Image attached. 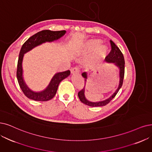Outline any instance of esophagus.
<instances>
[{
  "mask_svg": "<svg viewBox=\"0 0 152 152\" xmlns=\"http://www.w3.org/2000/svg\"><path fill=\"white\" fill-rule=\"evenodd\" d=\"M80 71L79 68L78 67V66H75V67L72 68L71 69V73L72 74H75V73H78Z\"/></svg>",
  "mask_w": 152,
  "mask_h": 152,
  "instance_id": "34e87169",
  "label": "esophagus"
}]
</instances>
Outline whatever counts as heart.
Listing matches in <instances>:
<instances>
[{"label": "heart", "instance_id": "heart-1", "mask_svg": "<svg viewBox=\"0 0 152 152\" xmlns=\"http://www.w3.org/2000/svg\"><path fill=\"white\" fill-rule=\"evenodd\" d=\"M100 42L98 40H92L88 42L86 46V50H94L99 46ZM102 50H105V48L104 47H101Z\"/></svg>", "mask_w": 152, "mask_h": 152}]
</instances>
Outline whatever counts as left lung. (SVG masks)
<instances>
[{
	"mask_svg": "<svg viewBox=\"0 0 152 152\" xmlns=\"http://www.w3.org/2000/svg\"><path fill=\"white\" fill-rule=\"evenodd\" d=\"M110 44H111V51L110 52L107 57L105 58V61L107 63H113L115 65L117 66L119 70H120V82H119V86L118 88L116 91L109 97L108 99L97 102H92L87 100L85 96V88H82L80 92L78 93V98L83 103V104H86L88 106L90 107H102L105 106L108 104L110 102L115 95H117L120 88L122 87L123 82H124V74H125V60L123 56V53L120 51L119 48L115 44L114 42L112 40H110ZM82 77L85 78V82L87 81V72H83L82 74ZM85 86H86V83H85Z\"/></svg>",
	"mask_w": 152,
	"mask_h": 152,
	"instance_id": "1",
	"label": "left lung"
}]
</instances>
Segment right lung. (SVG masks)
Returning <instances> with one entry per match:
<instances>
[{
    "mask_svg": "<svg viewBox=\"0 0 152 152\" xmlns=\"http://www.w3.org/2000/svg\"><path fill=\"white\" fill-rule=\"evenodd\" d=\"M65 33V30H60V31H51L49 30H42L30 37L22 45L17 63V78L22 91L27 98L33 100L42 102L48 101L52 99L57 93L60 82L70 75V70L57 73L52 77L47 87L39 92H35L30 90L24 82L22 76V61L24 54L31 50L34 47L45 43L46 42H50L58 40L64 36Z\"/></svg>",
    "mask_w": 152,
    "mask_h": 152,
    "instance_id": "obj_1",
    "label": "right lung"
}]
</instances>
